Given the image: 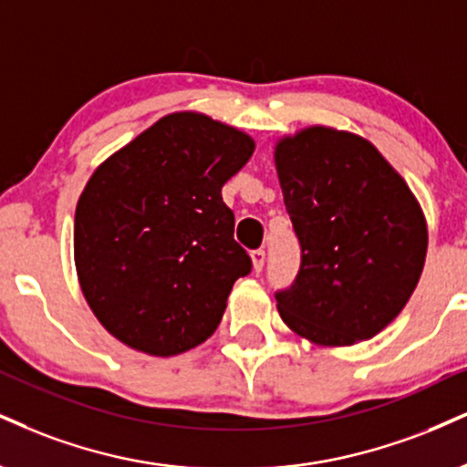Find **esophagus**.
Instances as JSON below:
<instances>
[{"label": "esophagus", "mask_w": 467, "mask_h": 467, "mask_svg": "<svg viewBox=\"0 0 467 467\" xmlns=\"http://www.w3.org/2000/svg\"><path fill=\"white\" fill-rule=\"evenodd\" d=\"M250 256H252V267H254V272L258 274L263 269V265H265V250H254Z\"/></svg>", "instance_id": "obj_1"}]
</instances>
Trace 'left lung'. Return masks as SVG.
Returning a JSON list of instances; mask_svg holds the SVG:
<instances>
[{
    "label": "left lung",
    "mask_w": 467,
    "mask_h": 467,
    "mask_svg": "<svg viewBox=\"0 0 467 467\" xmlns=\"http://www.w3.org/2000/svg\"><path fill=\"white\" fill-rule=\"evenodd\" d=\"M274 162L302 248L296 285L276 296L280 317L322 348L372 339L422 276L418 198L368 139L319 123L280 137Z\"/></svg>",
    "instance_id": "8db88e82"
}]
</instances>
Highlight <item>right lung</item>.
<instances>
[{
    "mask_svg": "<svg viewBox=\"0 0 467 467\" xmlns=\"http://www.w3.org/2000/svg\"><path fill=\"white\" fill-rule=\"evenodd\" d=\"M254 139L178 110L99 162L73 222V261L93 316L123 346L176 357L204 344L252 261L222 187Z\"/></svg>",
    "mask_w": 467,
    "mask_h": 467,
    "instance_id": "add662e5",
    "label": "right lung"
}]
</instances>
